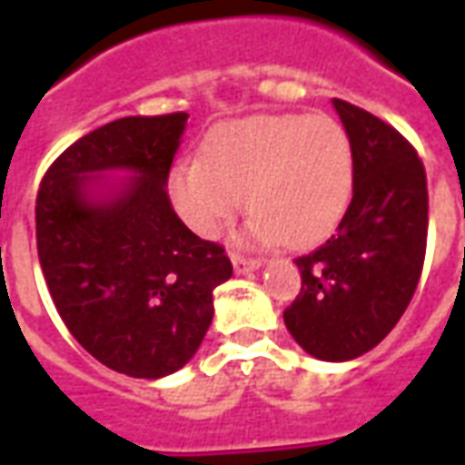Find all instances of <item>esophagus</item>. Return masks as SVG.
I'll return each mask as SVG.
<instances>
[{
	"label": "esophagus",
	"instance_id": "esophagus-1",
	"mask_svg": "<svg viewBox=\"0 0 465 465\" xmlns=\"http://www.w3.org/2000/svg\"><path fill=\"white\" fill-rule=\"evenodd\" d=\"M232 263L236 273H246L253 272V269H259L262 266V259H256V256H242V253H232Z\"/></svg>",
	"mask_w": 465,
	"mask_h": 465
}]
</instances>
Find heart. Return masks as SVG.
Listing matches in <instances>:
<instances>
[{"mask_svg":"<svg viewBox=\"0 0 465 465\" xmlns=\"http://www.w3.org/2000/svg\"><path fill=\"white\" fill-rule=\"evenodd\" d=\"M176 212L193 232L216 236L246 206L253 239L312 246L339 226L353 192V153L331 116L262 114L216 126L203 159L169 173Z\"/></svg>","mask_w":465,"mask_h":465,"instance_id":"1","label":"heart"}]
</instances>
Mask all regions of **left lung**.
<instances>
[{"instance_id": "left-lung-1", "label": "left lung", "mask_w": 465, "mask_h": 465, "mask_svg": "<svg viewBox=\"0 0 465 465\" xmlns=\"http://www.w3.org/2000/svg\"><path fill=\"white\" fill-rule=\"evenodd\" d=\"M333 106L353 153V196L331 239L296 259L302 292L283 322L313 359L351 361L379 346L413 299L429 189L406 136L343 99Z\"/></svg>"}]
</instances>
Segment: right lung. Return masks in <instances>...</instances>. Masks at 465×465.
I'll list each match as a JSON object with an SVG mask.
<instances>
[{
  "mask_svg": "<svg viewBox=\"0 0 465 465\" xmlns=\"http://www.w3.org/2000/svg\"><path fill=\"white\" fill-rule=\"evenodd\" d=\"M189 114L124 116L82 136L36 193V252L64 326L96 361L134 379L186 366L232 276L223 246L176 216L169 169ZM130 177L104 197L102 173Z\"/></svg>",
  "mask_w": 465,
  "mask_h": 465,
  "instance_id": "obj_1",
  "label": "right lung"
}]
</instances>
